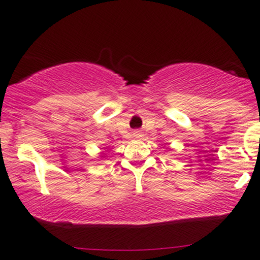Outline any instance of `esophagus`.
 I'll list each match as a JSON object with an SVG mask.
<instances>
[{
  "instance_id": "obj_1",
  "label": "esophagus",
  "mask_w": 260,
  "mask_h": 260,
  "mask_svg": "<svg viewBox=\"0 0 260 260\" xmlns=\"http://www.w3.org/2000/svg\"><path fill=\"white\" fill-rule=\"evenodd\" d=\"M135 136H136V138H140V136H141V133H140V131H136Z\"/></svg>"
}]
</instances>
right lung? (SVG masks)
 <instances>
[{
  "instance_id": "add662e5",
  "label": "right lung",
  "mask_w": 260,
  "mask_h": 260,
  "mask_svg": "<svg viewBox=\"0 0 260 260\" xmlns=\"http://www.w3.org/2000/svg\"><path fill=\"white\" fill-rule=\"evenodd\" d=\"M101 157H104V156H101Z\"/></svg>"
}]
</instances>
